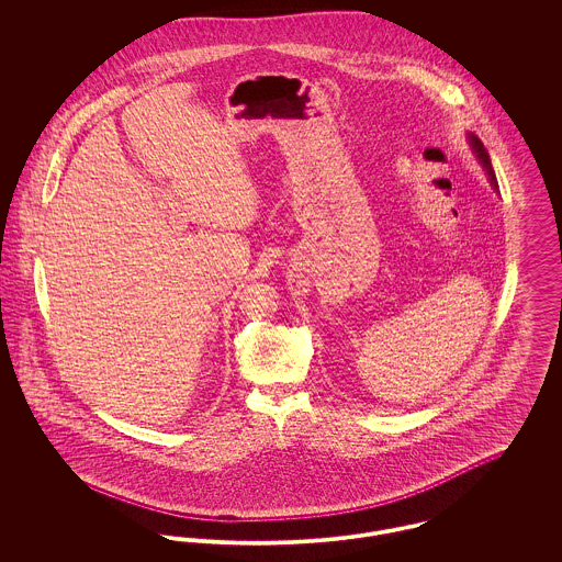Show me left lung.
<instances>
[{"instance_id": "left-lung-1", "label": "left lung", "mask_w": 562, "mask_h": 562, "mask_svg": "<svg viewBox=\"0 0 562 562\" xmlns=\"http://www.w3.org/2000/svg\"><path fill=\"white\" fill-rule=\"evenodd\" d=\"M468 138H470V147H472V151H474L476 160L481 161V166L482 168H484L486 177H488V183L493 186V190H497V179H495L493 166H491V160H488V154H486V149H484V145H482L481 138H479V136H474L472 132L468 134Z\"/></svg>"}]
</instances>
